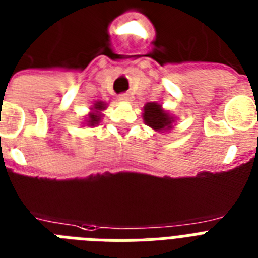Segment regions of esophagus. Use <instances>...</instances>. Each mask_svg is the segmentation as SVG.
I'll list each match as a JSON object with an SVG mask.
<instances>
[{
  "instance_id": "1",
  "label": "esophagus",
  "mask_w": 258,
  "mask_h": 258,
  "mask_svg": "<svg viewBox=\"0 0 258 258\" xmlns=\"http://www.w3.org/2000/svg\"><path fill=\"white\" fill-rule=\"evenodd\" d=\"M118 100L122 101V102H129V101H131V96H129V94H127V93L119 94Z\"/></svg>"
}]
</instances>
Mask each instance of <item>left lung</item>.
<instances>
[{"label": "left lung", "mask_w": 258, "mask_h": 258, "mask_svg": "<svg viewBox=\"0 0 258 258\" xmlns=\"http://www.w3.org/2000/svg\"><path fill=\"white\" fill-rule=\"evenodd\" d=\"M142 119L145 125L152 127L154 132L164 133L173 129V123L176 125V117H173L168 110L162 108L158 102H148L142 110Z\"/></svg>", "instance_id": "obj_1"}]
</instances>
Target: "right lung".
<instances>
[{
	"label": "right lung",
	"mask_w": 258,
	"mask_h": 258,
	"mask_svg": "<svg viewBox=\"0 0 258 258\" xmlns=\"http://www.w3.org/2000/svg\"><path fill=\"white\" fill-rule=\"evenodd\" d=\"M108 104L104 101H96L92 106H90V112L88 113V116L84 119V125L85 126L94 127L101 122V119L104 117L102 112L106 109Z\"/></svg>",
	"instance_id": "1"
}]
</instances>
